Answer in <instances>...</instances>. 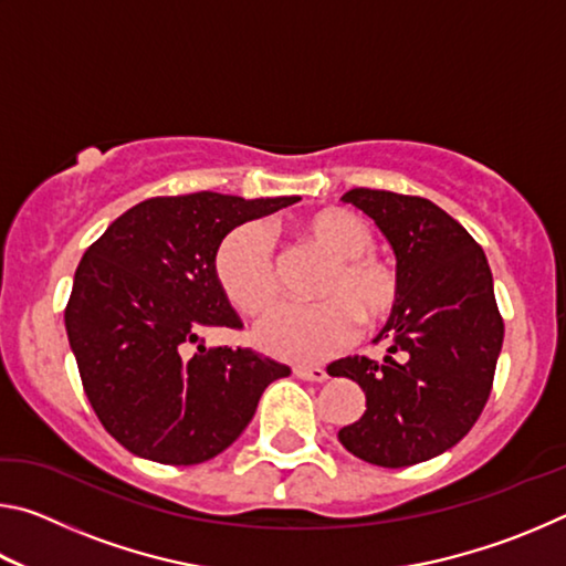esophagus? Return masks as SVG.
<instances>
[{
	"label": "esophagus",
	"instance_id": "1",
	"mask_svg": "<svg viewBox=\"0 0 566 566\" xmlns=\"http://www.w3.org/2000/svg\"><path fill=\"white\" fill-rule=\"evenodd\" d=\"M294 377H300L304 381H324L327 379V371L322 367H294Z\"/></svg>",
	"mask_w": 566,
	"mask_h": 566
}]
</instances>
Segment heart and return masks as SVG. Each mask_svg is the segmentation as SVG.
<instances>
[{"label":"heart","instance_id":"1","mask_svg":"<svg viewBox=\"0 0 566 566\" xmlns=\"http://www.w3.org/2000/svg\"><path fill=\"white\" fill-rule=\"evenodd\" d=\"M302 242L332 260L317 286V304H280L254 327V344L270 357L314 364L347 347L357 322L377 329L401 302L399 272L371 254L375 232L349 209L329 207L302 219ZM219 290L242 314H260L276 300L280 280L266 229L247 222L232 229L214 256Z\"/></svg>","mask_w":566,"mask_h":566}]
</instances>
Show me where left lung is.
<instances>
[{"label":"left lung","instance_id":"left-lung-1","mask_svg":"<svg viewBox=\"0 0 566 566\" xmlns=\"http://www.w3.org/2000/svg\"><path fill=\"white\" fill-rule=\"evenodd\" d=\"M342 202L375 219L395 249L401 302L375 339L389 344L385 361L344 357L327 367L367 397L339 442L377 467L427 462L452 449L490 399L504 342L490 264L472 234L429 199L357 187Z\"/></svg>","mask_w":566,"mask_h":566}]
</instances>
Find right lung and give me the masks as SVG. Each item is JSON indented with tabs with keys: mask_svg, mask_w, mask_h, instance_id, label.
<instances>
[{
	"mask_svg": "<svg viewBox=\"0 0 566 566\" xmlns=\"http://www.w3.org/2000/svg\"><path fill=\"white\" fill-rule=\"evenodd\" d=\"M300 202L217 191L151 197L114 219L76 266L64 327L92 409L132 454L199 464L234 442L262 391L290 367L244 347H205L239 329L214 256L234 227Z\"/></svg>",
	"mask_w": 566,
	"mask_h": 566,
	"instance_id": "right-lung-1",
	"label": "right lung"
}]
</instances>
